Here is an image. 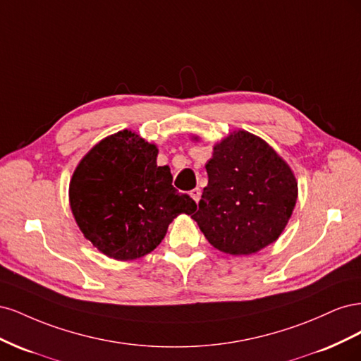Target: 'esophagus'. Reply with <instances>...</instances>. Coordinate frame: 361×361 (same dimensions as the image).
Returning a JSON list of instances; mask_svg holds the SVG:
<instances>
[{"instance_id":"obj_1","label":"esophagus","mask_w":361,"mask_h":361,"mask_svg":"<svg viewBox=\"0 0 361 361\" xmlns=\"http://www.w3.org/2000/svg\"><path fill=\"white\" fill-rule=\"evenodd\" d=\"M190 195H191V197L194 199V202H195V203H199V200H200V195H202V191H200V188H194V190H191V191H190Z\"/></svg>"}]
</instances>
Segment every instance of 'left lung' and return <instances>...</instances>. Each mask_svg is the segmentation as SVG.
I'll return each instance as SVG.
<instances>
[{
    "mask_svg": "<svg viewBox=\"0 0 361 361\" xmlns=\"http://www.w3.org/2000/svg\"><path fill=\"white\" fill-rule=\"evenodd\" d=\"M207 185L191 215L211 245L247 256L276 243L297 203L288 164L264 140L238 130L214 146Z\"/></svg>",
    "mask_w": 361,
    "mask_h": 361,
    "instance_id": "left-lung-1",
    "label": "left lung"
}]
</instances>
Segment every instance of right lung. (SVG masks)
<instances>
[{"instance_id":"obj_1","label":"right lung","mask_w":361,"mask_h":361,"mask_svg":"<svg viewBox=\"0 0 361 361\" xmlns=\"http://www.w3.org/2000/svg\"><path fill=\"white\" fill-rule=\"evenodd\" d=\"M158 149L125 129L104 138L73 171L71 209L81 232L108 257L134 260L154 251L179 214L195 202L173 187Z\"/></svg>"}]
</instances>
